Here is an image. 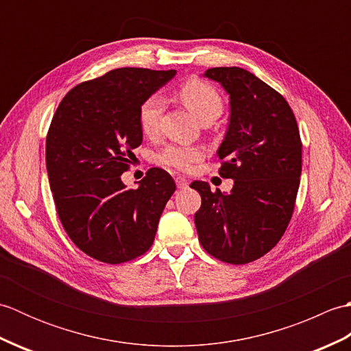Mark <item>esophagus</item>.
Instances as JSON below:
<instances>
[{"mask_svg": "<svg viewBox=\"0 0 351 351\" xmlns=\"http://www.w3.org/2000/svg\"><path fill=\"white\" fill-rule=\"evenodd\" d=\"M175 181H176V187H178V189H187L189 181L185 180V178H182V176H178Z\"/></svg>", "mask_w": 351, "mask_h": 351, "instance_id": "34e87169", "label": "esophagus"}]
</instances>
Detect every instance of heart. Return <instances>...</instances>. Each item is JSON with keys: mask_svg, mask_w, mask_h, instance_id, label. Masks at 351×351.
Here are the masks:
<instances>
[{"mask_svg": "<svg viewBox=\"0 0 351 351\" xmlns=\"http://www.w3.org/2000/svg\"><path fill=\"white\" fill-rule=\"evenodd\" d=\"M178 96L190 113L199 121L205 119H217L221 114L223 101L221 96L213 86L200 80H190L181 86ZM164 101L161 96L154 95L141 104L138 111L140 128L146 136H155L160 128V117L162 113ZM202 152L193 146H167L160 154V161L169 167L178 170H187L193 162L197 161Z\"/></svg>", "mask_w": 351, "mask_h": 351, "instance_id": "b5f03b06", "label": "heart"}]
</instances>
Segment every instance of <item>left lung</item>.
<instances>
[{
    "mask_svg": "<svg viewBox=\"0 0 351 351\" xmlns=\"http://www.w3.org/2000/svg\"><path fill=\"white\" fill-rule=\"evenodd\" d=\"M204 77L229 95L226 136L217 151L230 193L208 182L195 223L202 247L223 263L247 264L279 243L294 211L302 173V141L293 110L280 93L241 68H213Z\"/></svg>",
    "mask_w": 351,
    "mask_h": 351,
    "instance_id": "obj_1",
    "label": "left lung"
}]
</instances>
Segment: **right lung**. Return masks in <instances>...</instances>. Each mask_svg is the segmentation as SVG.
Returning <instances> with one entry per match:
<instances>
[{
  "instance_id": "add662e5",
  "label": "right lung",
  "mask_w": 351,
  "mask_h": 351,
  "mask_svg": "<svg viewBox=\"0 0 351 351\" xmlns=\"http://www.w3.org/2000/svg\"><path fill=\"white\" fill-rule=\"evenodd\" d=\"M176 71L121 68L81 83L58 106L47 137V170L58 219L80 250L121 264L149 250L176 185L154 167L126 189L132 149L141 145V104Z\"/></svg>"
}]
</instances>
